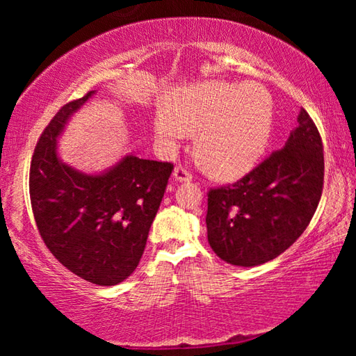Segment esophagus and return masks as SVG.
Listing matches in <instances>:
<instances>
[{
  "instance_id": "34e87169",
  "label": "esophagus",
  "mask_w": 356,
  "mask_h": 356,
  "mask_svg": "<svg viewBox=\"0 0 356 356\" xmlns=\"http://www.w3.org/2000/svg\"><path fill=\"white\" fill-rule=\"evenodd\" d=\"M172 179L177 182H191V172L184 166H176V170L172 171Z\"/></svg>"
}]
</instances>
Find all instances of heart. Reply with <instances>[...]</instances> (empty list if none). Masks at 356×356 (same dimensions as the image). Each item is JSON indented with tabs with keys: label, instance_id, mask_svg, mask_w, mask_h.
<instances>
[{
	"label": "heart",
	"instance_id": "obj_1",
	"mask_svg": "<svg viewBox=\"0 0 356 356\" xmlns=\"http://www.w3.org/2000/svg\"><path fill=\"white\" fill-rule=\"evenodd\" d=\"M272 95L261 84L245 86L221 81L195 84L160 108L154 131L174 147L188 131H200L197 156L210 171L225 179L248 172L267 149L272 131Z\"/></svg>",
	"mask_w": 356,
	"mask_h": 356
}]
</instances>
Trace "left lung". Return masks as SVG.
<instances>
[{
  "mask_svg": "<svg viewBox=\"0 0 356 356\" xmlns=\"http://www.w3.org/2000/svg\"><path fill=\"white\" fill-rule=\"evenodd\" d=\"M284 147L234 185L209 191L207 238L215 254L254 267L284 252L314 215L323 186V146L303 108Z\"/></svg>",
  "mask_w": 356,
  "mask_h": 356,
  "instance_id": "obj_1",
  "label": "left lung"
}]
</instances>
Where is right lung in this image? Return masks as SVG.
<instances>
[{"instance_id": "1", "label": "right lung", "mask_w": 356, "mask_h": 356, "mask_svg": "<svg viewBox=\"0 0 356 356\" xmlns=\"http://www.w3.org/2000/svg\"><path fill=\"white\" fill-rule=\"evenodd\" d=\"M95 92L64 105L44 130L31 160L29 196L51 254L92 284L116 286L140 264L172 165L134 154L100 172L64 163L58 138Z\"/></svg>"}]
</instances>
